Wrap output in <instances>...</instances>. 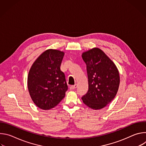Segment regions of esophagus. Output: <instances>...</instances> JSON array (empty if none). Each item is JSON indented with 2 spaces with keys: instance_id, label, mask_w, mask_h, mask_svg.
Wrapping results in <instances>:
<instances>
[{
  "instance_id": "1",
  "label": "esophagus",
  "mask_w": 146,
  "mask_h": 146,
  "mask_svg": "<svg viewBox=\"0 0 146 146\" xmlns=\"http://www.w3.org/2000/svg\"><path fill=\"white\" fill-rule=\"evenodd\" d=\"M77 87V84H74V86H71L70 87V90H74V89L76 88Z\"/></svg>"
}]
</instances>
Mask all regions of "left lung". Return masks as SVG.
I'll list each match as a JSON object with an SVG mask.
<instances>
[{
  "instance_id": "left-lung-1",
  "label": "left lung",
  "mask_w": 146,
  "mask_h": 146,
  "mask_svg": "<svg viewBox=\"0 0 146 146\" xmlns=\"http://www.w3.org/2000/svg\"><path fill=\"white\" fill-rule=\"evenodd\" d=\"M87 65V93L82 97L86 105L94 110L103 109L115 98L119 86V71L102 50L94 47L82 54Z\"/></svg>"
}]
</instances>
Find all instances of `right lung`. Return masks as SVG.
<instances>
[{"mask_svg": "<svg viewBox=\"0 0 146 146\" xmlns=\"http://www.w3.org/2000/svg\"><path fill=\"white\" fill-rule=\"evenodd\" d=\"M65 52L48 49L33 62L28 76L30 96L38 108L47 110L55 107L65 96L68 85L60 67Z\"/></svg>", "mask_w": 146, "mask_h": 146, "instance_id": "add662e5", "label": "right lung"}]
</instances>
